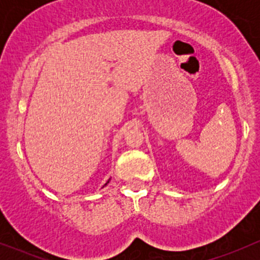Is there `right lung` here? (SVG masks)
I'll return each instance as SVG.
<instances>
[{"mask_svg": "<svg viewBox=\"0 0 260 260\" xmlns=\"http://www.w3.org/2000/svg\"><path fill=\"white\" fill-rule=\"evenodd\" d=\"M108 182H109V181H108ZM108 182H107V183H108ZM107 183H106V185H107Z\"/></svg>", "mask_w": 260, "mask_h": 260, "instance_id": "add662e5", "label": "right lung"}]
</instances>
